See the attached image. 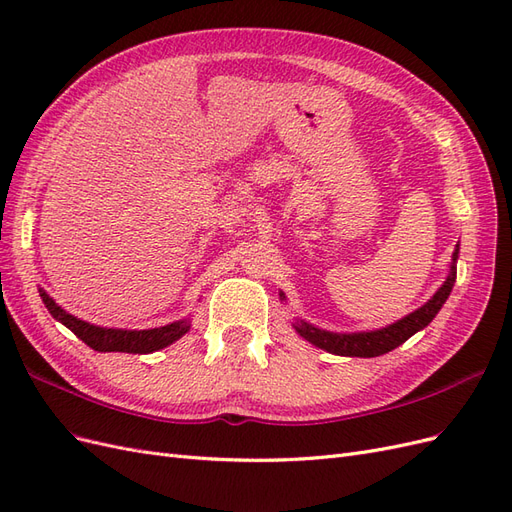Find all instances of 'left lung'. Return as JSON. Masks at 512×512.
<instances>
[{
    "label": "left lung",
    "mask_w": 512,
    "mask_h": 512,
    "mask_svg": "<svg viewBox=\"0 0 512 512\" xmlns=\"http://www.w3.org/2000/svg\"><path fill=\"white\" fill-rule=\"evenodd\" d=\"M457 256H459V245L453 252L451 271H448L446 282L438 288V292L433 294L423 307H418L416 312L408 314L406 318L389 324V327L376 329V331H363V333H331V331H322L305 320H297L294 322V329H297V333L303 339H307L309 344L339 356H363V359H371V356L391 352L397 346L404 344L406 339H410L414 333L425 329L427 324L436 318V314L446 303L448 294L453 290L455 277H457ZM280 297L286 299L284 292H280Z\"/></svg>",
    "instance_id": "obj_1"
}]
</instances>
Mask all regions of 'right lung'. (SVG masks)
Wrapping results in <instances>:
<instances>
[{"instance_id": "obj_1", "label": "right lung", "mask_w": 512, "mask_h": 512, "mask_svg": "<svg viewBox=\"0 0 512 512\" xmlns=\"http://www.w3.org/2000/svg\"><path fill=\"white\" fill-rule=\"evenodd\" d=\"M42 303L49 309V314L59 320L64 327H68L76 337L98 352H128V354H149L160 348H166L179 337L190 331V320L183 318L177 322H170L166 327L158 329H145V331H128V329H106L89 324L81 318L68 314L66 309H61L49 294L40 288Z\"/></svg>"}]
</instances>
